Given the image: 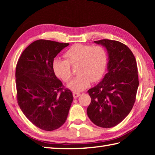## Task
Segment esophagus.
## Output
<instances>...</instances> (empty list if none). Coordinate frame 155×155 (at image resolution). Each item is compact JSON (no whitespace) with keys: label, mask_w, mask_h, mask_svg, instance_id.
<instances>
[{"label":"esophagus","mask_w":155,"mask_h":155,"mask_svg":"<svg viewBox=\"0 0 155 155\" xmlns=\"http://www.w3.org/2000/svg\"><path fill=\"white\" fill-rule=\"evenodd\" d=\"M72 94H73L74 98H77V97H78L81 95V94L79 93H77V92H73V93H72Z\"/></svg>","instance_id":"1"}]
</instances>
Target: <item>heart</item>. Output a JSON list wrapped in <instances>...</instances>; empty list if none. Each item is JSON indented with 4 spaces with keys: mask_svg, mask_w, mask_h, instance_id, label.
Instances as JSON below:
<instances>
[{
    "mask_svg": "<svg viewBox=\"0 0 155 155\" xmlns=\"http://www.w3.org/2000/svg\"><path fill=\"white\" fill-rule=\"evenodd\" d=\"M66 61L55 59L52 68L55 74L64 82L72 77L71 67L77 65L76 76L68 84L74 91H81L88 87L91 82L99 81L104 73L107 64V54L103 47L75 44L64 54Z\"/></svg>",
    "mask_w": 155,
    "mask_h": 155,
    "instance_id": "1",
    "label": "heart"
}]
</instances>
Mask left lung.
Here are the masks:
<instances>
[{"label": "left lung", "instance_id": "8db88e82", "mask_svg": "<svg viewBox=\"0 0 155 155\" xmlns=\"http://www.w3.org/2000/svg\"><path fill=\"white\" fill-rule=\"evenodd\" d=\"M106 48L108 72L101 82L88 91L91 103L87 114L97 126L111 128L132 110L139 87L137 61L127 46L117 41H94Z\"/></svg>", "mask_w": 155, "mask_h": 155}]
</instances>
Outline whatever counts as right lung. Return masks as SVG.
Returning <instances> with one entry per match:
<instances>
[{
  "label": "right lung",
  "instance_id": "obj_1",
  "mask_svg": "<svg viewBox=\"0 0 155 155\" xmlns=\"http://www.w3.org/2000/svg\"><path fill=\"white\" fill-rule=\"evenodd\" d=\"M68 43L37 40L22 52L16 67L18 106L28 119L42 130L57 129L67 120L73 101L52 68L54 58Z\"/></svg>",
  "mask_w": 155,
  "mask_h": 155
}]
</instances>
